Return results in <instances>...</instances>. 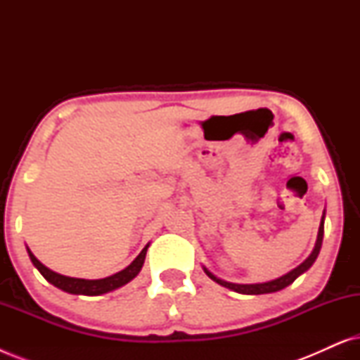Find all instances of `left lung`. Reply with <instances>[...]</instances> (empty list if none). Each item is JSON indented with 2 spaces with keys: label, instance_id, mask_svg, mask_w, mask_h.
<instances>
[{
  "label": "left lung",
  "instance_id": "obj_1",
  "mask_svg": "<svg viewBox=\"0 0 360 360\" xmlns=\"http://www.w3.org/2000/svg\"><path fill=\"white\" fill-rule=\"evenodd\" d=\"M323 234H324V214L321 218V224H319V231H318V239H316V244H314V249L309 257L304 260L303 264H300L297 269H293L292 272H288L287 275H283V277H280L277 280H272V282H265V283H254V285H239V283H229V282H224V280H221L218 277H214L213 274H210L208 270L205 269L206 275L211 280H214L216 283L223 285L226 288H231L234 290V292L238 293H244V295H262V293H272V292H278V290H282L285 287H288L290 283H293L295 280H297L300 275L303 272H307V270L311 267L314 260H316L318 254H319V249H321V244H323Z\"/></svg>",
  "mask_w": 360,
  "mask_h": 360
}]
</instances>
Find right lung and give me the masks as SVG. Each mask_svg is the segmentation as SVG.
<instances>
[{
	"instance_id": "obj_1",
	"label": "right lung",
	"mask_w": 360,
	"mask_h": 360,
	"mask_svg": "<svg viewBox=\"0 0 360 360\" xmlns=\"http://www.w3.org/2000/svg\"><path fill=\"white\" fill-rule=\"evenodd\" d=\"M147 248H149V244H147L146 248L141 250V254L137 255V257L131 262V265H127L124 270L111 275V277L100 278V280L72 278V277H65V275L56 274V272H52L51 269H47L46 265H42L41 262H39V260L34 257V254L31 252V250L27 249V252H29V257H31V262L34 264V267H36L39 272L42 274V277L46 278L47 282H51L53 287L60 288L67 293L88 295V297H93V295H101V293L111 292V290L120 288V287H122V285H126L127 282H131V280L141 272L142 264H144V259H146Z\"/></svg>"
}]
</instances>
